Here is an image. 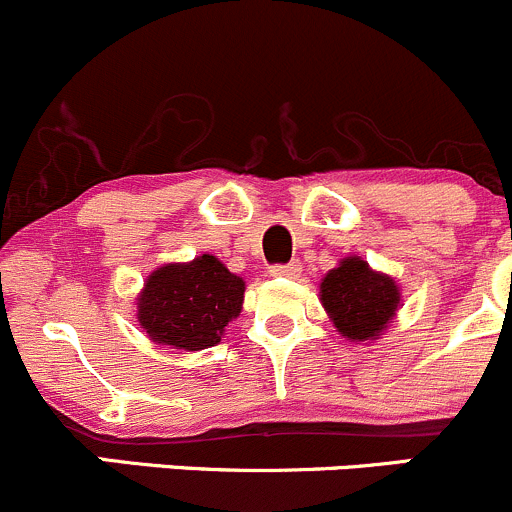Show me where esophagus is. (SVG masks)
I'll return each instance as SVG.
<instances>
[{
	"label": "esophagus",
	"mask_w": 512,
	"mask_h": 512,
	"mask_svg": "<svg viewBox=\"0 0 512 512\" xmlns=\"http://www.w3.org/2000/svg\"><path fill=\"white\" fill-rule=\"evenodd\" d=\"M299 272H302V265H299V262H289V265L270 267L272 277H287V280H294V277H299Z\"/></svg>",
	"instance_id": "1"
}]
</instances>
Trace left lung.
I'll list each match as a JSON object with an SVG mask.
<instances>
[{
  "instance_id": "obj_1",
  "label": "left lung",
  "mask_w": 512,
  "mask_h": 512,
  "mask_svg": "<svg viewBox=\"0 0 512 512\" xmlns=\"http://www.w3.org/2000/svg\"><path fill=\"white\" fill-rule=\"evenodd\" d=\"M319 302L344 339L371 344L381 339L401 307V287L376 272L364 257L347 255L319 282Z\"/></svg>"
}]
</instances>
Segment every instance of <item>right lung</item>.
<instances>
[{
	"instance_id": "1",
	"label": "right lung",
	"mask_w": 512,
	"mask_h": 512,
	"mask_svg": "<svg viewBox=\"0 0 512 512\" xmlns=\"http://www.w3.org/2000/svg\"><path fill=\"white\" fill-rule=\"evenodd\" d=\"M245 280L215 255L160 265L136 297V319L153 344L200 352L223 339L240 317Z\"/></svg>"
}]
</instances>
